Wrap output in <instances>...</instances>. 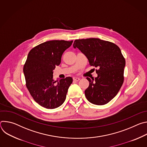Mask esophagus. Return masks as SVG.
Masks as SVG:
<instances>
[{
    "mask_svg": "<svg viewBox=\"0 0 147 147\" xmlns=\"http://www.w3.org/2000/svg\"><path fill=\"white\" fill-rule=\"evenodd\" d=\"M73 80H74V81H79V80H80V78H78V77H73Z\"/></svg>",
    "mask_w": 147,
    "mask_h": 147,
    "instance_id": "1",
    "label": "esophagus"
}]
</instances>
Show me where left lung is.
I'll list each match as a JSON object with an SVG mask.
<instances>
[{"label": "left lung", "mask_w": 147, "mask_h": 147, "mask_svg": "<svg viewBox=\"0 0 147 147\" xmlns=\"http://www.w3.org/2000/svg\"><path fill=\"white\" fill-rule=\"evenodd\" d=\"M73 47L87 57L91 66L99 69L97 77H87L90 83L85 91L87 100L97 105L107 104L117 95L123 83L125 61L120 48L98 38L76 39Z\"/></svg>", "instance_id": "8db88e82"}]
</instances>
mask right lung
<instances>
[{
	"instance_id": "add662e5",
	"label": "right lung",
	"mask_w": 147,
	"mask_h": 147,
	"mask_svg": "<svg viewBox=\"0 0 147 147\" xmlns=\"http://www.w3.org/2000/svg\"><path fill=\"white\" fill-rule=\"evenodd\" d=\"M73 40L47 41L32 49L27 56L23 72L27 87L36 102L47 109L58 108L65 102L73 78L53 79V70L61 63L63 52Z\"/></svg>"
}]
</instances>
